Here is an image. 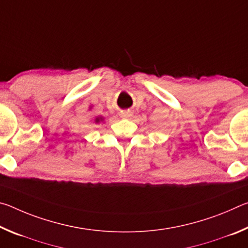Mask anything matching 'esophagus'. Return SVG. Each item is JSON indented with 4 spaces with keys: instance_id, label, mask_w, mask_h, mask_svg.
<instances>
[{
    "instance_id": "1",
    "label": "esophagus",
    "mask_w": 248,
    "mask_h": 248,
    "mask_svg": "<svg viewBox=\"0 0 248 248\" xmlns=\"http://www.w3.org/2000/svg\"><path fill=\"white\" fill-rule=\"evenodd\" d=\"M130 115H131V112H130V111H124L123 114H121V116H123V117H125V118H127V117H129Z\"/></svg>"
}]
</instances>
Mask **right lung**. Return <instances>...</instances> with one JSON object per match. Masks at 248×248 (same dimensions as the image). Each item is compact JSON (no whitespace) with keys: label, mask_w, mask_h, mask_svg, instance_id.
<instances>
[{"label":"right lung","mask_w":248,"mask_h":248,"mask_svg":"<svg viewBox=\"0 0 248 248\" xmlns=\"http://www.w3.org/2000/svg\"><path fill=\"white\" fill-rule=\"evenodd\" d=\"M103 119H104V118H103V117H97V118H96V119H95V123H96V124H98V123H99V121H102Z\"/></svg>","instance_id":"right-lung-1"}]
</instances>
